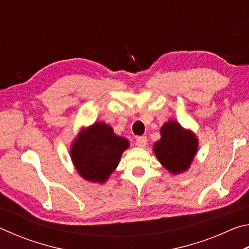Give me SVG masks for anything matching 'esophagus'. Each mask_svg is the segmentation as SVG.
Wrapping results in <instances>:
<instances>
[{
    "mask_svg": "<svg viewBox=\"0 0 249 249\" xmlns=\"http://www.w3.org/2000/svg\"><path fill=\"white\" fill-rule=\"evenodd\" d=\"M146 144H147V137L146 136H140V137H137V140H136V145L138 146V147H145L146 146Z\"/></svg>",
    "mask_w": 249,
    "mask_h": 249,
    "instance_id": "34e87169",
    "label": "esophagus"
}]
</instances>
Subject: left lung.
<instances>
[{"instance_id": "1", "label": "left lung", "mask_w": 249, "mask_h": 249, "mask_svg": "<svg viewBox=\"0 0 249 249\" xmlns=\"http://www.w3.org/2000/svg\"><path fill=\"white\" fill-rule=\"evenodd\" d=\"M160 135L161 137L155 142L153 148L159 162L172 175L187 171L199 148L196 134L171 120L161 126Z\"/></svg>"}]
</instances>
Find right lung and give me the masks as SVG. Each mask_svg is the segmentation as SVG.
Listing matches in <instances>:
<instances>
[{
	"instance_id": "add662e5",
	"label": "right lung",
	"mask_w": 249,
	"mask_h": 249,
	"mask_svg": "<svg viewBox=\"0 0 249 249\" xmlns=\"http://www.w3.org/2000/svg\"><path fill=\"white\" fill-rule=\"evenodd\" d=\"M129 147L125 137L114 133L104 122L82 128L70 147V157L79 176L89 182L103 184L119 166L122 154Z\"/></svg>"
}]
</instances>
